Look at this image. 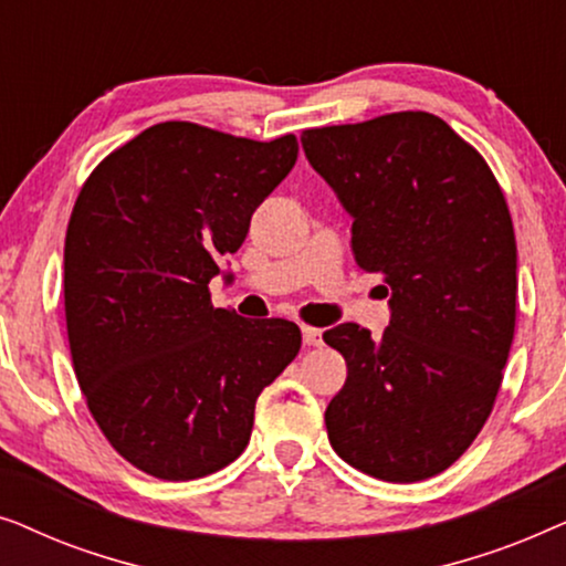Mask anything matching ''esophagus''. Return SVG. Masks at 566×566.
<instances>
[{"label": "esophagus", "instance_id": "esophagus-1", "mask_svg": "<svg viewBox=\"0 0 566 566\" xmlns=\"http://www.w3.org/2000/svg\"><path fill=\"white\" fill-rule=\"evenodd\" d=\"M301 337H304V345H308V347L322 345V329H316V327H301Z\"/></svg>", "mask_w": 566, "mask_h": 566}]
</instances>
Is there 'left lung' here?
Listing matches in <instances>:
<instances>
[{"instance_id":"8db88e82","label":"left lung","mask_w":566,"mask_h":566,"mask_svg":"<svg viewBox=\"0 0 566 566\" xmlns=\"http://www.w3.org/2000/svg\"><path fill=\"white\" fill-rule=\"evenodd\" d=\"M301 146L350 213L355 262L389 283L381 337L353 322L324 332L347 363L324 412L329 443L384 482L436 476L484 428L513 345L505 196L482 154L432 113L308 128Z\"/></svg>"}]
</instances>
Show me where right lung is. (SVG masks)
<instances>
[{
    "label": "right lung",
    "mask_w": 566,
    "mask_h": 566,
    "mask_svg": "<svg viewBox=\"0 0 566 566\" xmlns=\"http://www.w3.org/2000/svg\"><path fill=\"white\" fill-rule=\"evenodd\" d=\"M296 157L291 134L252 142L167 120L99 161L76 198L74 374L99 430L146 474L188 482L239 459L260 391L298 355L296 324L242 319L208 293Z\"/></svg>",
    "instance_id": "add662e5"
}]
</instances>
